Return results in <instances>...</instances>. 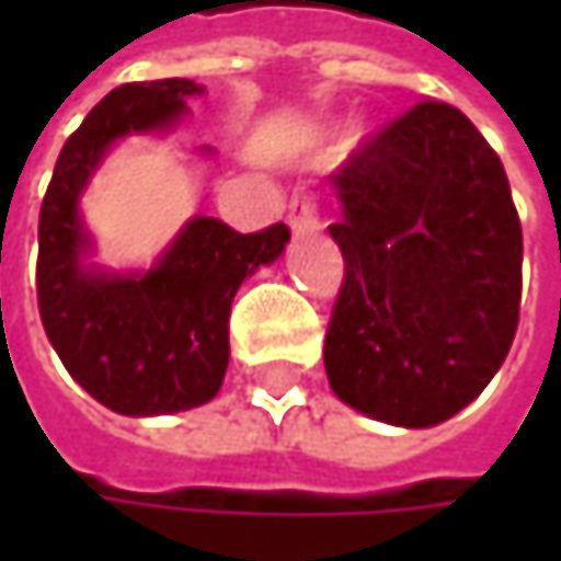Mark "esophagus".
I'll return each instance as SVG.
<instances>
[{
  "label": "esophagus",
  "instance_id": "obj_1",
  "mask_svg": "<svg viewBox=\"0 0 561 561\" xmlns=\"http://www.w3.org/2000/svg\"><path fill=\"white\" fill-rule=\"evenodd\" d=\"M288 227L295 233H314L321 227L318 220V204L311 194H295L291 204H288Z\"/></svg>",
  "mask_w": 561,
  "mask_h": 561
}]
</instances>
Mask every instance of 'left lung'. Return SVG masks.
Wrapping results in <instances>:
<instances>
[{"label":"left lung","instance_id":"left-lung-1","mask_svg":"<svg viewBox=\"0 0 561 561\" xmlns=\"http://www.w3.org/2000/svg\"><path fill=\"white\" fill-rule=\"evenodd\" d=\"M331 184L344 282L328 383L370 419L438 425L494 380L519 324L523 230L504 165L461 110L425 100Z\"/></svg>","mask_w":561,"mask_h":561}]
</instances>
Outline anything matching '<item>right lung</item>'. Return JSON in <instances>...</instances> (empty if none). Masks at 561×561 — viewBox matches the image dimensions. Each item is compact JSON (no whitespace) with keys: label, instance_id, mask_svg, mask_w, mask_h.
<instances>
[{"label":"right lung","instance_id":"add662e5","mask_svg":"<svg viewBox=\"0 0 561 561\" xmlns=\"http://www.w3.org/2000/svg\"><path fill=\"white\" fill-rule=\"evenodd\" d=\"M194 80L169 77L110 90L64 142L38 220V311L67 374L123 415H165L214 399L230 360V305L240 282L273 263L288 227L237 233L194 217L149 273L87 270L90 233L77 214L106 149L162 133L187 113Z\"/></svg>","mask_w":561,"mask_h":561}]
</instances>
